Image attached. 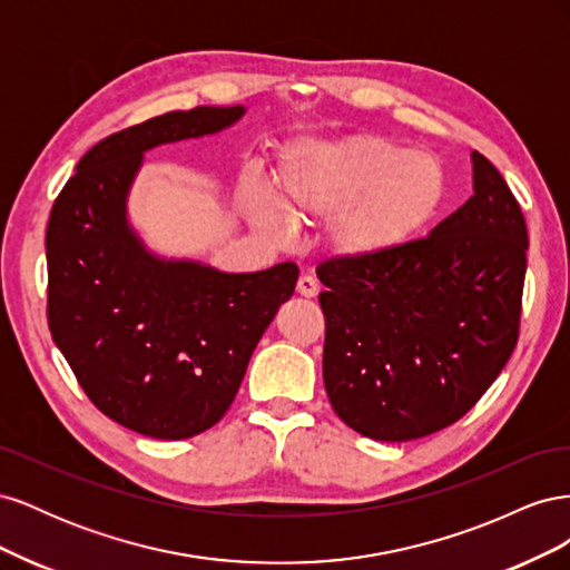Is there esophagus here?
I'll use <instances>...</instances> for the list:
<instances>
[{"instance_id":"1","label":"esophagus","mask_w":570,"mask_h":570,"mask_svg":"<svg viewBox=\"0 0 570 570\" xmlns=\"http://www.w3.org/2000/svg\"><path fill=\"white\" fill-rule=\"evenodd\" d=\"M297 292L302 297H316L318 295V281L314 275H302L297 281Z\"/></svg>"}]
</instances>
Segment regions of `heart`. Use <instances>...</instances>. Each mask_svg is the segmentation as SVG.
<instances>
[{
    "label": "heart",
    "instance_id": "heart-1",
    "mask_svg": "<svg viewBox=\"0 0 570 570\" xmlns=\"http://www.w3.org/2000/svg\"><path fill=\"white\" fill-rule=\"evenodd\" d=\"M444 195L440 159L373 135L297 142L285 151L275 176V197L287 218L306 226L331 220V243L344 256H373L404 245L435 216ZM243 209L268 237L292 235L262 189H247Z\"/></svg>",
    "mask_w": 570,
    "mask_h": 570
}]
</instances>
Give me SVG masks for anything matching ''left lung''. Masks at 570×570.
<instances>
[{"label": "left lung", "mask_w": 570, "mask_h": 570, "mask_svg": "<svg viewBox=\"0 0 570 570\" xmlns=\"http://www.w3.org/2000/svg\"><path fill=\"white\" fill-rule=\"evenodd\" d=\"M525 252L519 199L473 151V197L428 237L321 262L323 383L337 416L381 442L465 416L519 342Z\"/></svg>", "instance_id": "1"}]
</instances>
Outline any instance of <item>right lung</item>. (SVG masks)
I'll return each mask as SVG.
<instances>
[{
  "label": "right lung",
  "mask_w": 570,
  "mask_h": 570,
  "mask_svg": "<svg viewBox=\"0 0 570 570\" xmlns=\"http://www.w3.org/2000/svg\"><path fill=\"white\" fill-rule=\"evenodd\" d=\"M243 107L168 111L118 130L78 161L47 223V323L76 381L111 421L157 440L216 425L299 268L218 273L154 258L126 220L142 151L202 137Z\"/></svg>",
  "instance_id": "1"
}]
</instances>
